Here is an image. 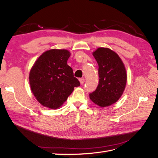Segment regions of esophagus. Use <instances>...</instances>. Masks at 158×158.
<instances>
[{
	"label": "esophagus",
	"instance_id": "esophagus-1",
	"mask_svg": "<svg viewBox=\"0 0 158 158\" xmlns=\"http://www.w3.org/2000/svg\"><path fill=\"white\" fill-rule=\"evenodd\" d=\"M79 81H80V84L82 85V84L84 83V82H85V79H84V78H80V79H79Z\"/></svg>",
	"mask_w": 158,
	"mask_h": 158
}]
</instances>
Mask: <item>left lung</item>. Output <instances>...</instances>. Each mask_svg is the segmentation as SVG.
Listing matches in <instances>:
<instances>
[{"label":"left lung","instance_id":"1","mask_svg":"<svg viewBox=\"0 0 158 158\" xmlns=\"http://www.w3.org/2000/svg\"><path fill=\"white\" fill-rule=\"evenodd\" d=\"M99 66V84L89 99L100 107L116 103L125 91L127 74L125 64L117 52L107 47H99L92 52Z\"/></svg>","mask_w":158,"mask_h":158}]
</instances>
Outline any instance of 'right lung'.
Here are the masks:
<instances>
[{"label": "right lung", "instance_id": "obj_1", "mask_svg": "<svg viewBox=\"0 0 158 158\" xmlns=\"http://www.w3.org/2000/svg\"><path fill=\"white\" fill-rule=\"evenodd\" d=\"M70 52L52 49L43 52L32 66L29 74L31 92L44 107L59 109L80 85L73 69L67 64Z\"/></svg>", "mask_w": 158, "mask_h": 158}]
</instances>
